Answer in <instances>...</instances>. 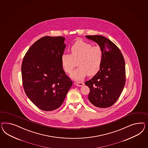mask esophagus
<instances>
[{
    "instance_id": "obj_1",
    "label": "esophagus",
    "mask_w": 148,
    "mask_h": 148,
    "mask_svg": "<svg viewBox=\"0 0 148 148\" xmlns=\"http://www.w3.org/2000/svg\"><path fill=\"white\" fill-rule=\"evenodd\" d=\"M76 84L77 86H82L84 85V83L81 82H78L76 83Z\"/></svg>"
}]
</instances>
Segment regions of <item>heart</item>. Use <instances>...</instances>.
I'll return each instance as SVG.
<instances>
[{"label":"heart","instance_id":"b5f03b06","mask_svg":"<svg viewBox=\"0 0 148 148\" xmlns=\"http://www.w3.org/2000/svg\"><path fill=\"white\" fill-rule=\"evenodd\" d=\"M70 51L71 55L64 53L62 55L61 64L64 70L70 73L78 61L79 68L71 73L72 79L82 80L87 75L93 76L98 72L103 58L101 47L79 40L72 45Z\"/></svg>","mask_w":148,"mask_h":148}]
</instances>
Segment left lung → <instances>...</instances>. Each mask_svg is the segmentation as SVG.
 <instances>
[{"instance_id":"left-lung-1","label":"left lung","mask_w":148,"mask_h":148,"mask_svg":"<svg viewBox=\"0 0 148 148\" xmlns=\"http://www.w3.org/2000/svg\"><path fill=\"white\" fill-rule=\"evenodd\" d=\"M85 37L97 42L103 52L99 70L85 83L90 89L88 99L96 107L109 108L118 100L125 85L124 59L118 47L108 38L99 35Z\"/></svg>"}]
</instances>
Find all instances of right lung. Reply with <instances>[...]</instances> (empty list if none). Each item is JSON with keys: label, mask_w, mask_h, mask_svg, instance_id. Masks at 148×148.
Segmentation results:
<instances>
[{"label": "right lung", "mask_w": 148, "mask_h": 148, "mask_svg": "<svg viewBox=\"0 0 148 148\" xmlns=\"http://www.w3.org/2000/svg\"><path fill=\"white\" fill-rule=\"evenodd\" d=\"M63 37L45 36L30 47L23 58L21 76L26 95L40 109L50 111L62 105L72 81L66 75L61 56Z\"/></svg>", "instance_id": "right-lung-1"}]
</instances>
